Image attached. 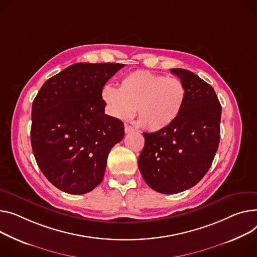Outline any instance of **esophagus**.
I'll return each instance as SVG.
<instances>
[{
  "mask_svg": "<svg viewBox=\"0 0 257 257\" xmlns=\"http://www.w3.org/2000/svg\"><path fill=\"white\" fill-rule=\"evenodd\" d=\"M133 131H134V128L132 126H130L128 124L125 125V132L126 133H130V132H133Z\"/></svg>",
  "mask_w": 257,
  "mask_h": 257,
  "instance_id": "obj_1",
  "label": "esophagus"
}]
</instances>
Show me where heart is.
Returning <instances> with one entry per match:
<instances>
[{
	"label": "heart",
	"instance_id": "obj_1",
	"mask_svg": "<svg viewBox=\"0 0 257 257\" xmlns=\"http://www.w3.org/2000/svg\"><path fill=\"white\" fill-rule=\"evenodd\" d=\"M101 97L110 115L130 119L138 108L141 126L150 132H159L172 126L180 117L187 90L178 77L136 70L121 79L118 90L106 84Z\"/></svg>",
	"mask_w": 257,
	"mask_h": 257
}]
</instances>
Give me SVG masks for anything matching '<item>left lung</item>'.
Returning <instances> with one entry per match:
<instances>
[{
	"instance_id": "8db88e82",
	"label": "left lung",
	"mask_w": 257,
	"mask_h": 257,
	"mask_svg": "<svg viewBox=\"0 0 257 257\" xmlns=\"http://www.w3.org/2000/svg\"><path fill=\"white\" fill-rule=\"evenodd\" d=\"M185 84L187 98L177 121L165 130L144 133L139 168L153 190L179 193L208 173L220 141L221 105L209 83L181 68L170 70Z\"/></svg>"
}]
</instances>
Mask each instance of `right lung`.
<instances>
[{"label":"right lung","instance_id":"1","mask_svg":"<svg viewBox=\"0 0 257 257\" xmlns=\"http://www.w3.org/2000/svg\"><path fill=\"white\" fill-rule=\"evenodd\" d=\"M124 67L77 63L47 79L32 105L31 144L45 178L70 194L92 191L103 180L110 149L124 124L104 113L101 92Z\"/></svg>","mask_w":257,"mask_h":257}]
</instances>
